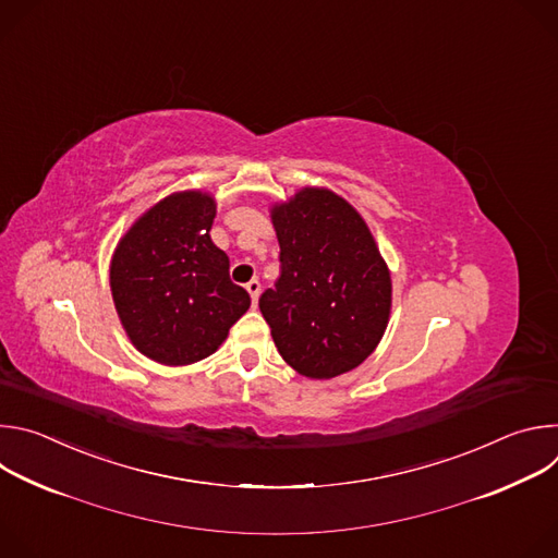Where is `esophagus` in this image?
I'll list each match as a JSON object with an SVG mask.
<instances>
[{"label":"esophagus","instance_id":"esophagus-1","mask_svg":"<svg viewBox=\"0 0 558 558\" xmlns=\"http://www.w3.org/2000/svg\"><path fill=\"white\" fill-rule=\"evenodd\" d=\"M247 291H250V295H252V302L256 304L258 302V295H260V280H250L247 282Z\"/></svg>","mask_w":558,"mask_h":558}]
</instances>
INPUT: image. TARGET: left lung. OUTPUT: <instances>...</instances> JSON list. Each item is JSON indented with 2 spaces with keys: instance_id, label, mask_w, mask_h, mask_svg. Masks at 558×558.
I'll return each instance as SVG.
<instances>
[{
  "instance_id": "left-lung-1",
  "label": "left lung",
  "mask_w": 558,
  "mask_h": 558,
  "mask_svg": "<svg viewBox=\"0 0 558 558\" xmlns=\"http://www.w3.org/2000/svg\"><path fill=\"white\" fill-rule=\"evenodd\" d=\"M280 278L258 304L282 360L329 379L360 366L390 313V274L362 216L329 190L304 187L271 211Z\"/></svg>"
}]
</instances>
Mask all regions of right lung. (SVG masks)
<instances>
[{"label": "right lung", "mask_w": 558, "mask_h": 558, "mask_svg": "<svg viewBox=\"0 0 558 558\" xmlns=\"http://www.w3.org/2000/svg\"><path fill=\"white\" fill-rule=\"evenodd\" d=\"M216 203L181 192L143 214L119 243L110 287L121 325L149 360L183 366L211 355L252 300L211 243Z\"/></svg>", "instance_id": "add662e5"}]
</instances>
